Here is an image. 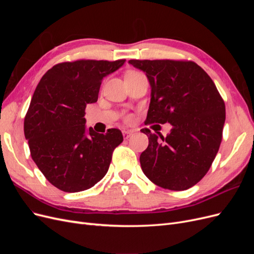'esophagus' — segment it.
I'll list each match as a JSON object with an SVG mask.
<instances>
[{"mask_svg":"<svg viewBox=\"0 0 254 254\" xmlns=\"http://www.w3.org/2000/svg\"><path fill=\"white\" fill-rule=\"evenodd\" d=\"M132 131L131 130H123V135H124V139H128V137H130L132 135Z\"/></svg>","mask_w":254,"mask_h":254,"instance_id":"obj_1","label":"esophagus"}]
</instances>
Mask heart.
<instances>
[{
    "instance_id": "b5f03b06",
    "label": "heart",
    "mask_w": 254,
    "mask_h": 254,
    "mask_svg": "<svg viewBox=\"0 0 254 254\" xmlns=\"http://www.w3.org/2000/svg\"><path fill=\"white\" fill-rule=\"evenodd\" d=\"M127 74H137L136 72H133V71H131V72H129V73H127Z\"/></svg>"
}]
</instances>
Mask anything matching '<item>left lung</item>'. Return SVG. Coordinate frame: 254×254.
<instances>
[{
	"mask_svg": "<svg viewBox=\"0 0 254 254\" xmlns=\"http://www.w3.org/2000/svg\"><path fill=\"white\" fill-rule=\"evenodd\" d=\"M150 84L146 123L173 126L164 137L151 133L140 156L142 171L158 187L184 190L200 181L216 157L226 121V107L202 67L191 61L129 60Z\"/></svg>",
	"mask_w": 254,
	"mask_h": 254,
	"instance_id": "obj_1",
	"label": "left lung"
}]
</instances>
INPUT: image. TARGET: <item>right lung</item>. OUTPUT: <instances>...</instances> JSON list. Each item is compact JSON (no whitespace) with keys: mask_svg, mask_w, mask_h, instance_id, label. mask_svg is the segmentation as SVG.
<instances>
[{"mask_svg":"<svg viewBox=\"0 0 254 254\" xmlns=\"http://www.w3.org/2000/svg\"><path fill=\"white\" fill-rule=\"evenodd\" d=\"M125 61L59 64L38 83L24 120V134L34 162L57 189L66 193L88 190L108 172L123 134L115 128L105 134L87 128L84 109L97 102L104 77Z\"/></svg>","mask_w":254,"mask_h":254,"instance_id":"obj_1","label":"right lung"}]
</instances>
